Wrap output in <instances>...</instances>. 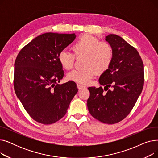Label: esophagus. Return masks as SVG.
Wrapping results in <instances>:
<instances>
[{"instance_id": "obj_1", "label": "esophagus", "mask_w": 158, "mask_h": 158, "mask_svg": "<svg viewBox=\"0 0 158 158\" xmlns=\"http://www.w3.org/2000/svg\"><path fill=\"white\" fill-rule=\"evenodd\" d=\"M77 88H78V89H79V90H81V89H84V88H86V86H84V85H81V84H77Z\"/></svg>"}]
</instances>
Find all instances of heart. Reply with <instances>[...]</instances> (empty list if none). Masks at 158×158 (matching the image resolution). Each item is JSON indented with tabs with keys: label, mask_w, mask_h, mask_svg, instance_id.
<instances>
[{
	"label": "heart",
	"mask_w": 158,
	"mask_h": 158,
	"mask_svg": "<svg viewBox=\"0 0 158 158\" xmlns=\"http://www.w3.org/2000/svg\"><path fill=\"white\" fill-rule=\"evenodd\" d=\"M72 51L77 57L84 56L82 66L85 68L71 71L67 75V79L80 84H86L97 73H102L106 71L113 60L112 46L89 35L81 36L73 44ZM75 59L73 53L64 50L58 54L60 63L66 70L73 67Z\"/></svg>",
	"instance_id": "heart-1"
}]
</instances>
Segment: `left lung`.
Here are the masks:
<instances>
[{
  "mask_svg": "<svg viewBox=\"0 0 158 158\" xmlns=\"http://www.w3.org/2000/svg\"><path fill=\"white\" fill-rule=\"evenodd\" d=\"M106 40L112 46L114 57L98 82L107 92L104 94L101 86L89 87L87 106L93 117L113 124L125 118L135 106L143 87L144 67L137 50L122 38L109 35Z\"/></svg>",
  "mask_w": 158,
  "mask_h": 158,
  "instance_id": "obj_1",
  "label": "left lung"
}]
</instances>
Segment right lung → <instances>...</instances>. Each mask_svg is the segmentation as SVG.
Returning a JSON list of instances; mask_svg holds the SVG:
<instances>
[{"label":"right lung","mask_w":158,"mask_h":158,"mask_svg":"<svg viewBox=\"0 0 158 158\" xmlns=\"http://www.w3.org/2000/svg\"><path fill=\"white\" fill-rule=\"evenodd\" d=\"M76 37L44 33L23 47L16 58L15 94L30 117L39 123L48 125L63 118L78 92L73 81L58 84L64 76L58 54Z\"/></svg>","instance_id":"right-lung-1"}]
</instances>
